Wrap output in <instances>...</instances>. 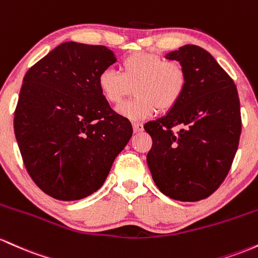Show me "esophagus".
<instances>
[{
    "mask_svg": "<svg viewBox=\"0 0 258 258\" xmlns=\"http://www.w3.org/2000/svg\"><path fill=\"white\" fill-rule=\"evenodd\" d=\"M133 129H134L135 133H140L144 130L143 123H133Z\"/></svg>",
    "mask_w": 258,
    "mask_h": 258,
    "instance_id": "1",
    "label": "esophagus"
}]
</instances>
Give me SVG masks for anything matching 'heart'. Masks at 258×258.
Instances as JSON below:
<instances>
[{"mask_svg": "<svg viewBox=\"0 0 258 258\" xmlns=\"http://www.w3.org/2000/svg\"><path fill=\"white\" fill-rule=\"evenodd\" d=\"M121 73L112 68L102 71L97 85L103 97L118 106L133 94L135 98L121 105L118 112L134 120L168 113L180 102L186 89V71L178 60L147 52H134L123 58Z\"/></svg>", "mask_w": 258, "mask_h": 258, "instance_id": "b5f03b06", "label": "heart"}]
</instances>
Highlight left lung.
Returning <instances> with one entry per match:
<instances>
[{
    "label": "left lung",
    "mask_w": 258,
    "mask_h": 258,
    "mask_svg": "<svg viewBox=\"0 0 258 258\" xmlns=\"http://www.w3.org/2000/svg\"><path fill=\"white\" fill-rule=\"evenodd\" d=\"M166 57L184 66L186 89L174 109L144 125L152 138L147 166L168 198L200 201L221 186L235 157L241 134L238 90L200 46L185 45Z\"/></svg>",
    "instance_id": "left-lung-1"
}]
</instances>
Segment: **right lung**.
Returning <instances> with one entry per match:
<instances>
[{"label": "right lung", "instance_id": "obj_1", "mask_svg": "<svg viewBox=\"0 0 258 258\" xmlns=\"http://www.w3.org/2000/svg\"><path fill=\"white\" fill-rule=\"evenodd\" d=\"M117 60L106 46L64 42L31 67L14 111V134L28 174L62 201L102 186L133 134L101 94L97 78Z\"/></svg>", "mask_w": 258, "mask_h": 258}]
</instances>
